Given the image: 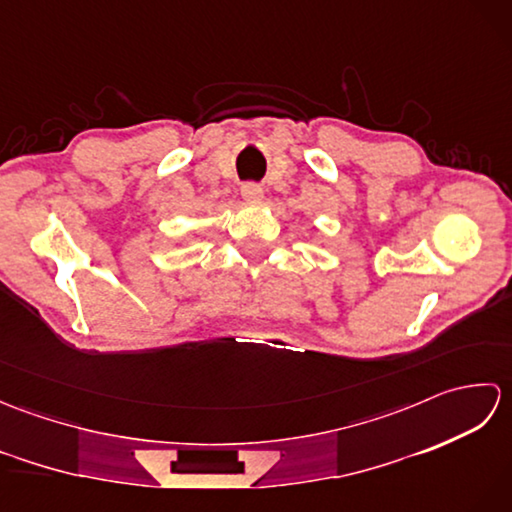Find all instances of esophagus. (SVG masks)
Instances as JSON below:
<instances>
[{
    "label": "esophagus",
    "mask_w": 512,
    "mask_h": 512,
    "mask_svg": "<svg viewBox=\"0 0 512 512\" xmlns=\"http://www.w3.org/2000/svg\"><path fill=\"white\" fill-rule=\"evenodd\" d=\"M242 198L246 200V202H262V198H264V189L259 187V184H255V182H248V184H244L242 187Z\"/></svg>",
    "instance_id": "esophagus-1"
}]
</instances>
